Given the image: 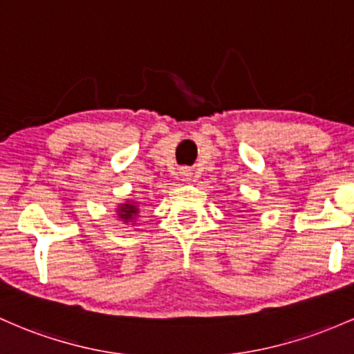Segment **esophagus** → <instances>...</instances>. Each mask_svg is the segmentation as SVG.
Masks as SVG:
<instances>
[{"instance_id": "obj_1", "label": "esophagus", "mask_w": 354, "mask_h": 354, "mask_svg": "<svg viewBox=\"0 0 354 354\" xmlns=\"http://www.w3.org/2000/svg\"><path fill=\"white\" fill-rule=\"evenodd\" d=\"M181 176H183L185 180H188V178L192 176V169H189V168H183V169H181Z\"/></svg>"}]
</instances>
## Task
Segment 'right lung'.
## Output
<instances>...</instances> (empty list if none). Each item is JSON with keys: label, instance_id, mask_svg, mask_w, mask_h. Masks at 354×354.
Masks as SVG:
<instances>
[{"label": "right lung", "instance_id": "obj_1", "mask_svg": "<svg viewBox=\"0 0 354 354\" xmlns=\"http://www.w3.org/2000/svg\"><path fill=\"white\" fill-rule=\"evenodd\" d=\"M118 213H119V216L122 220H129V218H133L136 213H138V208H136L134 205H131V203H124V205H120Z\"/></svg>", "mask_w": 354, "mask_h": 354}]
</instances>
